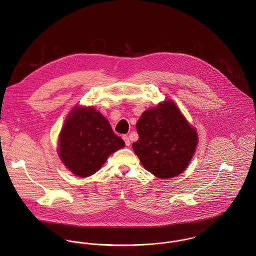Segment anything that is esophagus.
Returning a JSON list of instances; mask_svg holds the SVG:
<instances>
[{
    "label": "esophagus",
    "instance_id": "obj_1",
    "mask_svg": "<svg viewBox=\"0 0 256 256\" xmlns=\"http://www.w3.org/2000/svg\"><path fill=\"white\" fill-rule=\"evenodd\" d=\"M122 138H123V140H124V142H125V145H126V146H130V140H129V138H128L127 136H123Z\"/></svg>",
    "mask_w": 256,
    "mask_h": 256
}]
</instances>
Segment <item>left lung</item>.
Returning a JSON list of instances; mask_svg holds the SVG:
<instances>
[{"mask_svg": "<svg viewBox=\"0 0 256 256\" xmlns=\"http://www.w3.org/2000/svg\"><path fill=\"white\" fill-rule=\"evenodd\" d=\"M139 140L134 152L158 178H172L187 168L198 144L197 131L174 100H166L144 111L136 124Z\"/></svg>", "mask_w": 256, "mask_h": 256, "instance_id": "1", "label": "left lung"}]
</instances>
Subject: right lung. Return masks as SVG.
Listing matches in <instances>:
<instances>
[{
  "label": "right lung",
  "mask_w": 256,
  "mask_h": 256,
  "mask_svg": "<svg viewBox=\"0 0 256 256\" xmlns=\"http://www.w3.org/2000/svg\"><path fill=\"white\" fill-rule=\"evenodd\" d=\"M124 146L100 111L76 106L60 132L58 154L76 176L86 178L100 170L110 154Z\"/></svg>",
  "instance_id": "obj_1"
}]
</instances>
